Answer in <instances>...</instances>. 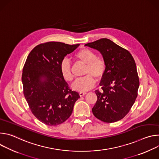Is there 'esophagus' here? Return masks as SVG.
Returning a JSON list of instances; mask_svg holds the SVG:
<instances>
[{
    "label": "esophagus",
    "instance_id": "obj_1",
    "mask_svg": "<svg viewBox=\"0 0 159 159\" xmlns=\"http://www.w3.org/2000/svg\"><path fill=\"white\" fill-rule=\"evenodd\" d=\"M87 94V93L86 92H80L79 93V95H80V97H82V96H84V95H85Z\"/></svg>",
    "mask_w": 159,
    "mask_h": 159
}]
</instances>
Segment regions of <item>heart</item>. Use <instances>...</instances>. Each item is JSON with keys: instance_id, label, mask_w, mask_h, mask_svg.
Returning <instances> with one entry per match:
<instances>
[{"instance_id": "b5f03b06", "label": "heart", "mask_w": 159, "mask_h": 159, "mask_svg": "<svg viewBox=\"0 0 159 159\" xmlns=\"http://www.w3.org/2000/svg\"><path fill=\"white\" fill-rule=\"evenodd\" d=\"M74 58L86 64L84 74L85 76L79 78L72 84L73 89L80 92H85L91 89L96 83L95 78L101 79L106 72V63L105 60L97 57L92 50L84 48L79 50L74 55ZM60 70L63 78L66 81H72L73 75L71 72L70 61L65 58L60 65Z\"/></svg>"}]
</instances>
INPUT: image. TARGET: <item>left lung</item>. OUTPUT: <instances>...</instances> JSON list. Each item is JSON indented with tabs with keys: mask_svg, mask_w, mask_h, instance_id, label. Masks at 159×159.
<instances>
[{
	"mask_svg": "<svg viewBox=\"0 0 159 159\" xmlns=\"http://www.w3.org/2000/svg\"><path fill=\"white\" fill-rule=\"evenodd\" d=\"M98 50L106 63V70L99 84L101 91L96 90L98 100L92 111L105 123L123 118L138 95L140 82L136 63L131 53L107 38L85 44Z\"/></svg>",
	"mask_w": 159,
	"mask_h": 159,
	"instance_id": "obj_1",
	"label": "left lung"
}]
</instances>
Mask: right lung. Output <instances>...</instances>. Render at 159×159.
Returning a JSON list of instances; mask_svg holds the SVG:
<instances>
[{"label": "right lung", "mask_w": 159, "mask_h": 159, "mask_svg": "<svg viewBox=\"0 0 159 159\" xmlns=\"http://www.w3.org/2000/svg\"><path fill=\"white\" fill-rule=\"evenodd\" d=\"M79 45L47 42L37 45L28 56L22 74L23 93L34 116L45 125L57 126L65 121L80 98L60 70L65 57Z\"/></svg>", "instance_id": "obj_1"}]
</instances>
